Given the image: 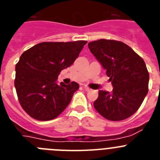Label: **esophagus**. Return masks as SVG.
I'll return each mask as SVG.
<instances>
[{"label": "esophagus", "instance_id": "34e87169", "mask_svg": "<svg viewBox=\"0 0 160 160\" xmlns=\"http://www.w3.org/2000/svg\"><path fill=\"white\" fill-rule=\"evenodd\" d=\"M84 90H86V91H90V90H91V89L89 88L88 87H84Z\"/></svg>", "mask_w": 160, "mask_h": 160}]
</instances>
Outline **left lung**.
Instances as JSON below:
<instances>
[{"label":"left lung","mask_w":160,"mask_h":160,"mask_svg":"<svg viewBox=\"0 0 160 160\" xmlns=\"http://www.w3.org/2000/svg\"><path fill=\"white\" fill-rule=\"evenodd\" d=\"M90 52L107 70L112 92L99 90L94 107L111 121L131 117L148 92L149 73L143 59L122 42L100 39L88 43Z\"/></svg>","instance_id":"8db88e82"}]
</instances>
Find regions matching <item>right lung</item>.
Wrapping results in <instances>:
<instances>
[{
    "instance_id": "obj_1",
    "label": "right lung",
    "mask_w": 160,
    "mask_h": 160,
    "mask_svg": "<svg viewBox=\"0 0 160 160\" xmlns=\"http://www.w3.org/2000/svg\"><path fill=\"white\" fill-rule=\"evenodd\" d=\"M87 41L38 43L24 52L16 64L14 85L19 102L32 118H57L79 88L75 82L57 84L62 70L78 57Z\"/></svg>"
}]
</instances>
